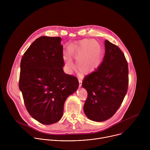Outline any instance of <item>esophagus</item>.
<instances>
[{
  "label": "esophagus",
  "mask_w": 150,
  "mask_h": 150,
  "mask_svg": "<svg viewBox=\"0 0 150 150\" xmlns=\"http://www.w3.org/2000/svg\"><path fill=\"white\" fill-rule=\"evenodd\" d=\"M81 85H82V80L79 79V86L81 87Z\"/></svg>",
  "instance_id": "34e87169"
}]
</instances>
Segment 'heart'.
Instances as JSON below:
<instances>
[{
	"label": "heart",
	"instance_id": "1",
	"mask_svg": "<svg viewBox=\"0 0 150 150\" xmlns=\"http://www.w3.org/2000/svg\"><path fill=\"white\" fill-rule=\"evenodd\" d=\"M68 53L76 62V68L82 74L93 71L100 63L102 57V47L96 40L83 39L68 48ZM65 65L68 71L74 69V64L67 56L64 57Z\"/></svg>",
	"mask_w": 150,
	"mask_h": 150
}]
</instances>
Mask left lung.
Returning a JSON list of instances; mask_svg holds the SVG:
<instances>
[{"mask_svg": "<svg viewBox=\"0 0 150 150\" xmlns=\"http://www.w3.org/2000/svg\"><path fill=\"white\" fill-rule=\"evenodd\" d=\"M105 55L99 67L85 77L82 87L88 97L84 113L90 120L103 122L119 109L127 93L128 65L124 53L116 45L105 41Z\"/></svg>", "mask_w": 150, "mask_h": 150, "instance_id": "left-lung-1", "label": "left lung"}]
</instances>
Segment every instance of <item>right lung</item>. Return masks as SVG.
<instances>
[{"label":"right lung","instance_id":"right-lung-1","mask_svg":"<svg viewBox=\"0 0 150 150\" xmlns=\"http://www.w3.org/2000/svg\"><path fill=\"white\" fill-rule=\"evenodd\" d=\"M62 38L42 36L22 57L19 88L25 108L36 120L45 125L62 117L65 101L78 88V78L63 72Z\"/></svg>","mask_w":150,"mask_h":150}]
</instances>
